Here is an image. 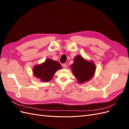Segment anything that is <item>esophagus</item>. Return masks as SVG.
Masks as SVG:
<instances>
[{
	"mask_svg": "<svg viewBox=\"0 0 129 129\" xmlns=\"http://www.w3.org/2000/svg\"><path fill=\"white\" fill-rule=\"evenodd\" d=\"M62 67H63V68H67V64H62Z\"/></svg>",
	"mask_w": 129,
	"mask_h": 129,
	"instance_id": "esophagus-1",
	"label": "esophagus"
}]
</instances>
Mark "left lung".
I'll use <instances>...</instances> for the list:
<instances>
[{
    "label": "left lung",
    "mask_w": 129,
    "mask_h": 129,
    "mask_svg": "<svg viewBox=\"0 0 129 129\" xmlns=\"http://www.w3.org/2000/svg\"><path fill=\"white\" fill-rule=\"evenodd\" d=\"M72 72L79 84L91 80L95 75L96 65L91 60L85 59L80 55L75 56L74 63L70 66Z\"/></svg>",
    "instance_id": "left-lung-1"
}]
</instances>
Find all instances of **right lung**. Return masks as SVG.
<instances>
[{"label": "right lung", "instance_id": "1", "mask_svg": "<svg viewBox=\"0 0 129 129\" xmlns=\"http://www.w3.org/2000/svg\"><path fill=\"white\" fill-rule=\"evenodd\" d=\"M61 68L59 62L51 59H47L42 64L34 66L33 73L35 77L41 81L48 82L53 79L55 73L61 69Z\"/></svg>", "mask_w": 129, "mask_h": 129}]
</instances>
